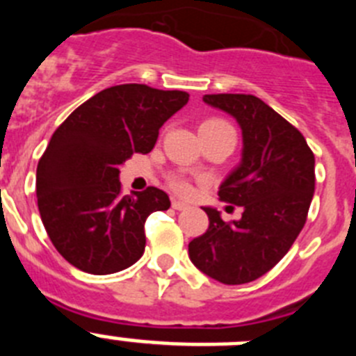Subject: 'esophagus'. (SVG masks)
I'll return each mask as SVG.
<instances>
[{
  "label": "esophagus",
  "mask_w": 356,
  "mask_h": 356,
  "mask_svg": "<svg viewBox=\"0 0 356 356\" xmlns=\"http://www.w3.org/2000/svg\"><path fill=\"white\" fill-rule=\"evenodd\" d=\"M172 209L175 210H185V209H188V205L187 203H184V201H180V200H172Z\"/></svg>",
  "instance_id": "34e87169"
}]
</instances>
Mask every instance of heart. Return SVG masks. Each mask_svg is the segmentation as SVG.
<instances>
[{
	"label": "heart",
	"mask_w": 356,
	"mask_h": 356,
	"mask_svg": "<svg viewBox=\"0 0 356 356\" xmlns=\"http://www.w3.org/2000/svg\"><path fill=\"white\" fill-rule=\"evenodd\" d=\"M200 131H234V128H232L229 122L222 121V119L212 118L201 122ZM171 185L176 193H180V194L191 193V185H188V181L184 180V178H178V176H176V178H172L171 180Z\"/></svg>",
	"instance_id": "obj_1"
}]
</instances>
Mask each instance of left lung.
I'll return each instance as SVG.
<instances>
[{
  "label": "left lung",
  "instance_id": "8db88e82",
  "mask_svg": "<svg viewBox=\"0 0 356 356\" xmlns=\"http://www.w3.org/2000/svg\"><path fill=\"white\" fill-rule=\"evenodd\" d=\"M203 102L235 118L242 130L241 163L219 187L221 201L242 207V217L225 222L203 207L209 229L188 242V259L221 284H248L271 271L303 229L316 160L300 130L260 97L207 94Z\"/></svg>",
  "mask_w": 356,
  "mask_h": 356
}]
</instances>
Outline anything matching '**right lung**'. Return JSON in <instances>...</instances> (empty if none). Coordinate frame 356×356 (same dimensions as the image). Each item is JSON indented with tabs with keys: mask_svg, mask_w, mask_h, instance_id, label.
Here are the masks:
<instances>
[{
	"mask_svg": "<svg viewBox=\"0 0 356 356\" xmlns=\"http://www.w3.org/2000/svg\"><path fill=\"white\" fill-rule=\"evenodd\" d=\"M187 102L184 90L115 85L56 128L37 165V205L53 246L71 266L112 275L143 257L147 216L171 201L156 187L121 196L119 169L134 153H149L163 122Z\"/></svg>",
	"mask_w": 356,
	"mask_h": 356,
	"instance_id": "1",
	"label": "right lung"
}]
</instances>
